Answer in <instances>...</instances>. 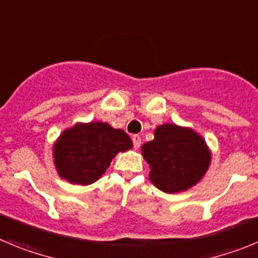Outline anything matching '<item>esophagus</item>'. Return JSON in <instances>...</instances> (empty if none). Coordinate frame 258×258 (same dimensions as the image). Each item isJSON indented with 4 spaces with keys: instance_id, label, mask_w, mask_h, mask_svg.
Listing matches in <instances>:
<instances>
[{
    "instance_id": "1",
    "label": "esophagus",
    "mask_w": 258,
    "mask_h": 258,
    "mask_svg": "<svg viewBox=\"0 0 258 258\" xmlns=\"http://www.w3.org/2000/svg\"><path fill=\"white\" fill-rule=\"evenodd\" d=\"M132 141H133L134 149H140V146H141V137L138 136V134H134V136H132Z\"/></svg>"
}]
</instances>
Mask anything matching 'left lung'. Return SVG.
Returning <instances> with one entry per match:
<instances>
[{"label": "left lung", "mask_w": 258, "mask_h": 258, "mask_svg": "<svg viewBox=\"0 0 258 258\" xmlns=\"http://www.w3.org/2000/svg\"><path fill=\"white\" fill-rule=\"evenodd\" d=\"M151 166L150 179L164 192H178L199 182L211 161L207 145L191 129L173 124L157 126L154 141L142 146Z\"/></svg>", "instance_id": "obj_1"}]
</instances>
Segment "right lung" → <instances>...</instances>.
Segmentation results:
<instances>
[{"label":"right lung","mask_w":258,"mask_h":258,"mask_svg":"<svg viewBox=\"0 0 258 258\" xmlns=\"http://www.w3.org/2000/svg\"><path fill=\"white\" fill-rule=\"evenodd\" d=\"M129 149L131 137L121 129L106 122L77 124L61 134L54 146V159L61 178L90 184L106 172L117 152Z\"/></svg>","instance_id":"obj_1"}]
</instances>
